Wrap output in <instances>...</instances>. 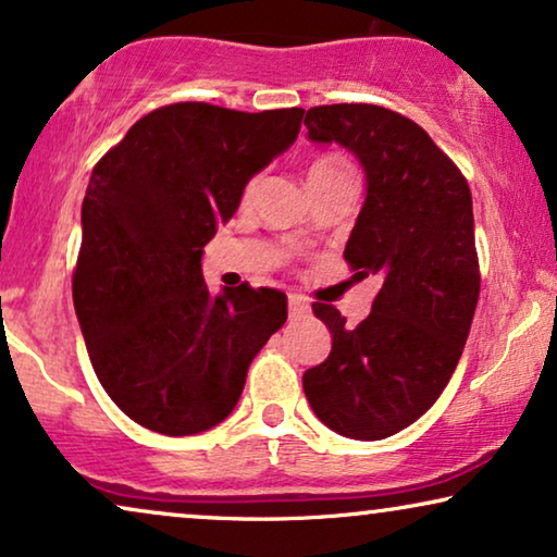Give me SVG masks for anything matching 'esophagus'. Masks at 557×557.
Segmentation results:
<instances>
[{"label": "esophagus", "mask_w": 557, "mask_h": 557, "mask_svg": "<svg viewBox=\"0 0 557 557\" xmlns=\"http://www.w3.org/2000/svg\"><path fill=\"white\" fill-rule=\"evenodd\" d=\"M309 314V301L301 294H288V317L299 319Z\"/></svg>", "instance_id": "1"}]
</instances>
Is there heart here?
Here are the masks:
<instances>
[{
    "instance_id": "obj_1",
    "label": "heart",
    "mask_w": 557,
    "mask_h": 557,
    "mask_svg": "<svg viewBox=\"0 0 557 557\" xmlns=\"http://www.w3.org/2000/svg\"><path fill=\"white\" fill-rule=\"evenodd\" d=\"M337 170H347V164L342 162L339 157H319L309 166V177H314V174H324V172H337Z\"/></svg>"
}]
</instances>
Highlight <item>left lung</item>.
<instances>
[{
	"label": "left lung",
	"instance_id": "1",
	"mask_svg": "<svg viewBox=\"0 0 557 557\" xmlns=\"http://www.w3.org/2000/svg\"><path fill=\"white\" fill-rule=\"evenodd\" d=\"M314 144H339L364 172V202L345 261L380 292L360 324L314 304L332 352L304 372L319 421L339 436L380 441L438 400L467 345L479 301L474 212L463 174L416 121L383 106L307 111Z\"/></svg>",
	"mask_w": 557,
	"mask_h": 557
}]
</instances>
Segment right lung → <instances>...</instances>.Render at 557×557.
Returning <instances> with one entry per match:
<instances>
[{"label":"right lung","instance_id":"1","mask_svg":"<svg viewBox=\"0 0 557 557\" xmlns=\"http://www.w3.org/2000/svg\"><path fill=\"white\" fill-rule=\"evenodd\" d=\"M301 119L172 103L136 121L90 174L75 314L103 391L144 429L193 436L225 421L248 364L284 326L276 288L210 294L202 248Z\"/></svg>","mask_w":557,"mask_h":557}]
</instances>
